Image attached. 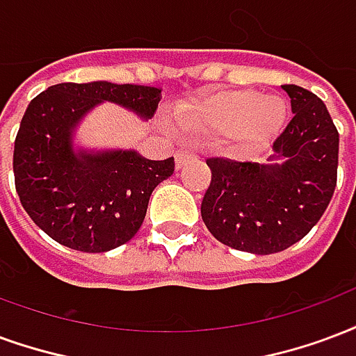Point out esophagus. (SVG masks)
I'll return each mask as SVG.
<instances>
[{
    "label": "esophagus",
    "mask_w": 356,
    "mask_h": 356,
    "mask_svg": "<svg viewBox=\"0 0 356 356\" xmlns=\"http://www.w3.org/2000/svg\"><path fill=\"white\" fill-rule=\"evenodd\" d=\"M194 156H196V152L192 151V149H188V147H181V149H177V152H175V162H177V168L185 165L186 162L192 160Z\"/></svg>",
    "instance_id": "obj_1"
}]
</instances>
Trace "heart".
I'll list each match as a JSON object with an SVG mask.
<instances>
[{
    "label": "heart",
    "mask_w": 356,
    "mask_h": 356,
    "mask_svg": "<svg viewBox=\"0 0 356 356\" xmlns=\"http://www.w3.org/2000/svg\"><path fill=\"white\" fill-rule=\"evenodd\" d=\"M286 117L285 102L252 90L217 92L194 104L179 105L177 122L186 131L238 134L247 143H260L277 134Z\"/></svg>",
    "instance_id": "obj_1"
}]
</instances>
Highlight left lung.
<instances>
[{"instance_id": "obj_1", "label": "left lung", "mask_w": 356, "mask_h": 356, "mask_svg": "<svg viewBox=\"0 0 356 356\" xmlns=\"http://www.w3.org/2000/svg\"><path fill=\"white\" fill-rule=\"evenodd\" d=\"M283 90L294 113L273 141V151L286 158L283 164L205 160L211 183L202 200V218L220 243L238 251L289 249L317 225L336 188L339 134L330 113L302 86L283 84Z\"/></svg>"}]
</instances>
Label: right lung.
<instances>
[{
    "label": "right lung",
    "mask_w": 356,
    "mask_h": 356,
    "mask_svg": "<svg viewBox=\"0 0 356 356\" xmlns=\"http://www.w3.org/2000/svg\"><path fill=\"white\" fill-rule=\"evenodd\" d=\"M160 99L156 86L107 81L54 84L31 99L15 139L13 171L20 204L47 236L75 251L105 252L138 234L152 191L175 170L173 158L75 154L71 134L99 102L151 118Z\"/></svg>",
    "instance_id": "obj_1"
}]
</instances>
